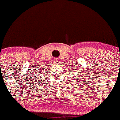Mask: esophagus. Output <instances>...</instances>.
<instances>
[{
    "label": "esophagus",
    "instance_id": "34e87169",
    "mask_svg": "<svg viewBox=\"0 0 120 120\" xmlns=\"http://www.w3.org/2000/svg\"><path fill=\"white\" fill-rule=\"evenodd\" d=\"M55 64H60V62H59V60H55Z\"/></svg>",
    "mask_w": 120,
    "mask_h": 120
}]
</instances>
